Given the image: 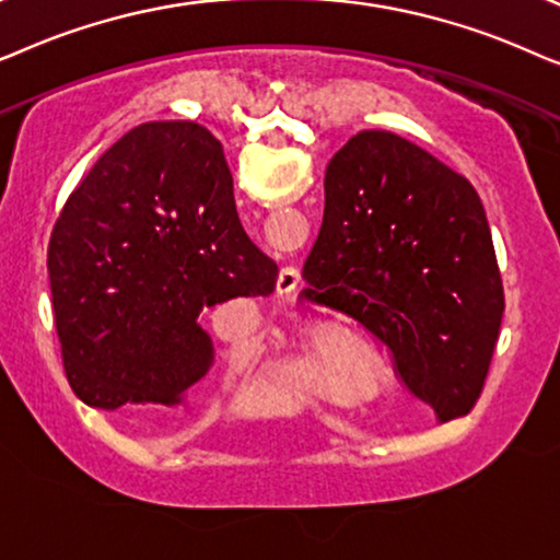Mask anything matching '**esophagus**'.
<instances>
[{
  "label": "esophagus",
  "mask_w": 560,
  "mask_h": 560,
  "mask_svg": "<svg viewBox=\"0 0 560 560\" xmlns=\"http://www.w3.org/2000/svg\"><path fill=\"white\" fill-rule=\"evenodd\" d=\"M296 287H300V271L294 266H284L279 271V279H276V292L279 294H294Z\"/></svg>",
  "instance_id": "esophagus-1"
}]
</instances>
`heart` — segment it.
I'll return each mask as SVG.
<instances>
[{
  "mask_svg": "<svg viewBox=\"0 0 560 560\" xmlns=\"http://www.w3.org/2000/svg\"><path fill=\"white\" fill-rule=\"evenodd\" d=\"M296 366H300V371L304 376H307V382H312V386H327L325 382H327V374H325V353H310L307 358H302L300 363H296Z\"/></svg>",
  "mask_w": 560,
  "mask_h": 560,
  "instance_id": "obj_1",
  "label": "heart"
}]
</instances>
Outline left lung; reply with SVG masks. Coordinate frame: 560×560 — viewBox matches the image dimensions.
<instances>
[{"label":"left lung","instance_id":"left-lung-1","mask_svg":"<svg viewBox=\"0 0 560 560\" xmlns=\"http://www.w3.org/2000/svg\"><path fill=\"white\" fill-rule=\"evenodd\" d=\"M302 279V302L376 335L438 420L471 412L504 289L487 212L464 176L394 132H358L327 163L325 218Z\"/></svg>","mask_w":560,"mask_h":560}]
</instances>
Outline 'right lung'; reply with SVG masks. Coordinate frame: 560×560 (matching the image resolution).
Segmentation results:
<instances>
[{"instance_id": "add662e5", "label": "right lung", "mask_w": 560, "mask_h": 560, "mask_svg": "<svg viewBox=\"0 0 560 560\" xmlns=\"http://www.w3.org/2000/svg\"><path fill=\"white\" fill-rule=\"evenodd\" d=\"M66 378L89 407H176L214 361L207 312L268 296L279 268L237 220L220 140L189 119L125 132L48 245Z\"/></svg>"}]
</instances>
